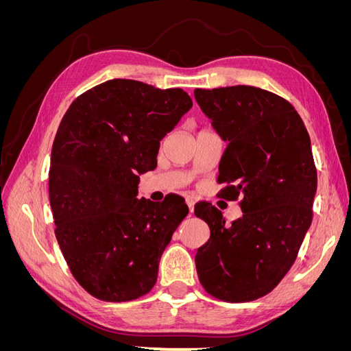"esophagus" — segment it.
Here are the masks:
<instances>
[{
	"label": "esophagus",
	"instance_id": "1",
	"mask_svg": "<svg viewBox=\"0 0 351 351\" xmlns=\"http://www.w3.org/2000/svg\"><path fill=\"white\" fill-rule=\"evenodd\" d=\"M186 204H187V206H189L190 215H192L193 212H195V199H193V197H190V196H187V197H186Z\"/></svg>",
	"mask_w": 351,
	"mask_h": 351
}]
</instances>
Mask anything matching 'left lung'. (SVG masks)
Listing matches in <instances>:
<instances>
[{
    "label": "left lung",
    "mask_w": 351,
    "mask_h": 351,
    "mask_svg": "<svg viewBox=\"0 0 351 351\" xmlns=\"http://www.w3.org/2000/svg\"><path fill=\"white\" fill-rule=\"evenodd\" d=\"M214 130L227 142L219 193L241 197L243 217L231 226L209 204L195 208L210 237L196 253L205 290L221 300L252 302L289 272L312 224L317 176L311 137L293 105L253 86L195 89Z\"/></svg>",
    "instance_id": "obj_1"
}]
</instances>
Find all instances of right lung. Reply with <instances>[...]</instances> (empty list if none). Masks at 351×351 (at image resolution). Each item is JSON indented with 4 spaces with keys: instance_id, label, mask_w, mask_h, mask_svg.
Masks as SVG:
<instances>
[{
    "instance_id": "obj_1",
    "label": "right lung",
    "mask_w": 351,
    "mask_h": 351,
    "mask_svg": "<svg viewBox=\"0 0 351 351\" xmlns=\"http://www.w3.org/2000/svg\"><path fill=\"white\" fill-rule=\"evenodd\" d=\"M183 89L114 79L74 101L51 152L56 236L74 278L105 302H129L156 282L161 259L189 208L183 197L137 199L167 133L192 108Z\"/></svg>"
}]
</instances>
